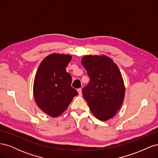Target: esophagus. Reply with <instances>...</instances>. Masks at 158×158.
<instances>
[{"instance_id":"34e87169","label":"esophagus","mask_w":158,"mask_h":158,"mask_svg":"<svg viewBox=\"0 0 158 158\" xmlns=\"http://www.w3.org/2000/svg\"><path fill=\"white\" fill-rule=\"evenodd\" d=\"M77 91H78L79 95H80V96H81V95H82V89H81V88H78V89H77Z\"/></svg>"}]
</instances>
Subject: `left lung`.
<instances>
[{"label":"left lung","instance_id":"obj_1","mask_svg":"<svg viewBox=\"0 0 158 158\" xmlns=\"http://www.w3.org/2000/svg\"><path fill=\"white\" fill-rule=\"evenodd\" d=\"M82 64L90 79L83 97L94 115L107 121L115 115L125 98V88L117 65L109 57L86 55Z\"/></svg>","mask_w":158,"mask_h":158}]
</instances>
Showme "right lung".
I'll return each instance as SVG.
<instances>
[{"instance_id":"add662e5","label":"right lung","mask_w":158,"mask_h":158,"mask_svg":"<svg viewBox=\"0 0 158 158\" xmlns=\"http://www.w3.org/2000/svg\"><path fill=\"white\" fill-rule=\"evenodd\" d=\"M71 59L69 55L51 54L42 60L37 69L33 82L35 101L51 117L59 116L78 94L71 86L72 77L66 71Z\"/></svg>"}]
</instances>
